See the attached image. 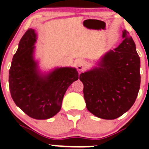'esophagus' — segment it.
Returning a JSON list of instances; mask_svg holds the SVG:
<instances>
[{"label": "esophagus", "instance_id": "1", "mask_svg": "<svg viewBox=\"0 0 149 149\" xmlns=\"http://www.w3.org/2000/svg\"><path fill=\"white\" fill-rule=\"evenodd\" d=\"M86 66H87V63L86 61L80 59L79 61V62H78L77 68L79 70H83L86 67Z\"/></svg>", "mask_w": 149, "mask_h": 149}]
</instances>
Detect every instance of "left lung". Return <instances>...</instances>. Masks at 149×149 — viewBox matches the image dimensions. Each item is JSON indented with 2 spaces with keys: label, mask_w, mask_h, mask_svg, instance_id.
Wrapping results in <instances>:
<instances>
[{
  "label": "left lung",
  "mask_w": 149,
  "mask_h": 149,
  "mask_svg": "<svg viewBox=\"0 0 149 149\" xmlns=\"http://www.w3.org/2000/svg\"><path fill=\"white\" fill-rule=\"evenodd\" d=\"M123 40L102 58L99 67L81 73L86 108L97 118L114 119L130 109L140 88V58L132 37L123 31Z\"/></svg>",
  "instance_id": "left-lung-1"
}]
</instances>
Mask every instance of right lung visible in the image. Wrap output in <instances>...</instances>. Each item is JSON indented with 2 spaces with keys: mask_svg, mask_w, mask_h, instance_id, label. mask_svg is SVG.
I'll use <instances>...</instances> for the list:
<instances>
[{
  "mask_svg": "<svg viewBox=\"0 0 149 149\" xmlns=\"http://www.w3.org/2000/svg\"><path fill=\"white\" fill-rule=\"evenodd\" d=\"M36 41L33 29H28L19 41L9 70L10 92L14 103L28 116L47 119L60 111L65 92L79 79V72L63 67L41 77L33 57Z\"/></svg>",
  "mask_w": 149,
  "mask_h": 149,
  "instance_id": "right-lung-1",
  "label": "right lung"
}]
</instances>
